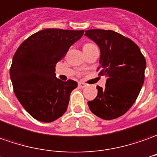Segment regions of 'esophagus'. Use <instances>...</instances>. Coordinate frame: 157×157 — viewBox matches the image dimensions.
I'll return each instance as SVG.
<instances>
[{"label": "esophagus", "instance_id": "esophagus-1", "mask_svg": "<svg viewBox=\"0 0 157 157\" xmlns=\"http://www.w3.org/2000/svg\"><path fill=\"white\" fill-rule=\"evenodd\" d=\"M86 84H85V83H82V82H79L78 83V86L79 87H81V88H85V87H86Z\"/></svg>", "mask_w": 157, "mask_h": 157}]
</instances>
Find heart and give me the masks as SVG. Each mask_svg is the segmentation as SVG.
Here are the masks:
<instances>
[{"instance_id":"heart-1","label":"heart","mask_w":157,"mask_h":157,"mask_svg":"<svg viewBox=\"0 0 157 157\" xmlns=\"http://www.w3.org/2000/svg\"><path fill=\"white\" fill-rule=\"evenodd\" d=\"M91 45H94V44H85V45H84V48H87V47H90V46H91Z\"/></svg>"}]
</instances>
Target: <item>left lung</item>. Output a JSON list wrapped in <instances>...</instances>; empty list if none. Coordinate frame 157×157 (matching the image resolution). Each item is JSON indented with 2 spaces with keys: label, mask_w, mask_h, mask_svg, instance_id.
Instances as JSON below:
<instances>
[{
  "label": "left lung",
  "mask_w": 157,
  "mask_h": 157,
  "mask_svg": "<svg viewBox=\"0 0 157 157\" xmlns=\"http://www.w3.org/2000/svg\"><path fill=\"white\" fill-rule=\"evenodd\" d=\"M101 51L99 75L107 77L105 89L88 101L90 111L103 120L126 113L134 103L144 81L146 60L134 42L111 30H88L85 34Z\"/></svg>",
  "instance_id": "obj_1"
}]
</instances>
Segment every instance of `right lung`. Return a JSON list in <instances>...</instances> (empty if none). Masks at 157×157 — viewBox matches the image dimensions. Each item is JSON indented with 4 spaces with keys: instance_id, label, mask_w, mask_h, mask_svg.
Wrapping results in <instances>:
<instances>
[{
    "instance_id": "1",
    "label": "right lung",
    "mask_w": 157,
    "mask_h": 157,
    "mask_svg": "<svg viewBox=\"0 0 157 157\" xmlns=\"http://www.w3.org/2000/svg\"><path fill=\"white\" fill-rule=\"evenodd\" d=\"M84 31L45 29L29 36L15 52L10 78L15 96L32 117L52 122L67 111L76 81L56 77V65Z\"/></svg>"
}]
</instances>
